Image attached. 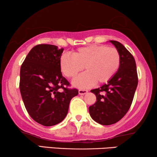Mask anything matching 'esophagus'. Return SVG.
Returning <instances> with one entry per match:
<instances>
[{
  "label": "esophagus",
  "mask_w": 157,
  "mask_h": 157,
  "mask_svg": "<svg viewBox=\"0 0 157 157\" xmlns=\"http://www.w3.org/2000/svg\"><path fill=\"white\" fill-rule=\"evenodd\" d=\"M88 92L87 90H85V89H79L78 90V94H80V95H84Z\"/></svg>",
  "instance_id": "obj_1"
}]
</instances>
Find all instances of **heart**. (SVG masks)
I'll list each match as a JSON object with an SVG mask.
<instances>
[{
	"instance_id": "b5f03b06",
	"label": "heart",
	"mask_w": 157,
	"mask_h": 157,
	"mask_svg": "<svg viewBox=\"0 0 157 157\" xmlns=\"http://www.w3.org/2000/svg\"><path fill=\"white\" fill-rule=\"evenodd\" d=\"M121 64V56L114 47L94 45L78 48L73 53L62 55L60 59L61 72L67 78H74L83 68L86 71L76 77L73 84L88 88L96 82L104 83L114 76Z\"/></svg>"
}]
</instances>
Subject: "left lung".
<instances>
[{
  "instance_id": "obj_1",
  "label": "left lung",
  "mask_w": 157,
  "mask_h": 157,
  "mask_svg": "<svg viewBox=\"0 0 157 157\" xmlns=\"http://www.w3.org/2000/svg\"><path fill=\"white\" fill-rule=\"evenodd\" d=\"M121 56V64L114 76L91 92L96 101L89 108L92 119L102 125H111L121 120L132 104L138 84L136 62L132 53L117 40H110Z\"/></svg>"
}]
</instances>
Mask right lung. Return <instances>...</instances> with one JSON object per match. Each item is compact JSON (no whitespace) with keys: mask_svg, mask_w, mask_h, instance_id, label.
Segmentation results:
<instances>
[{"mask_svg":"<svg viewBox=\"0 0 157 157\" xmlns=\"http://www.w3.org/2000/svg\"><path fill=\"white\" fill-rule=\"evenodd\" d=\"M63 48L38 44L30 51L22 63L19 88L28 113L34 121L46 126L65 119L76 89L62 76L60 59Z\"/></svg>","mask_w":157,"mask_h":157,"instance_id":"right-lung-1","label":"right lung"}]
</instances>
